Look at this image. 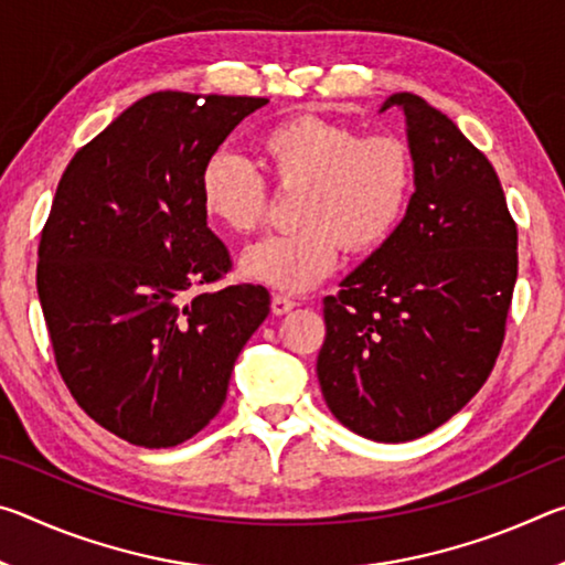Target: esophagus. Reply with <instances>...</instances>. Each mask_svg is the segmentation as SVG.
<instances>
[{"label": "esophagus", "mask_w": 565, "mask_h": 565, "mask_svg": "<svg viewBox=\"0 0 565 565\" xmlns=\"http://www.w3.org/2000/svg\"><path fill=\"white\" fill-rule=\"evenodd\" d=\"M294 306H296V301L289 299V296H284V294L271 296V311L276 313V317H284V313H289Z\"/></svg>", "instance_id": "34e87169"}]
</instances>
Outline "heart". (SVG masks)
<instances>
[{"mask_svg":"<svg viewBox=\"0 0 565 565\" xmlns=\"http://www.w3.org/2000/svg\"><path fill=\"white\" fill-rule=\"evenodd\" d=\"M276 184L301 191L296 224L286 236L248 246L246 279L301 294L327 279L349 254H369L396 232L414 194V157L391 134L363 137L349 124L313 114L279 121L262 137ZM204 212L228 232L248 234L266 222L269 186L246 159L216 151L199 177Z\"/></svg>","mask_w":565,"mask_h":565,"instance_id":"obj_1","label":"heart"}]
</instances>
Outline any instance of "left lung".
<instances>
[{"label": "left lung", "instance_id": "1", "mask_svg": "<svg viewBox=\"0 0 565 565\" xmlns=\"http://www.w3.org/2000/svg\"><path fill=\"white\" fill-rule=\"evenodd\" d=\"M406 117L416 191L396 232L323 299L317 374L353 434L414 441L458 414L499 359L519 274V232L491 161L411 92L381 111Z\"/></svg>", "mask_w": 565, "mask_h": 565}]
</instances>
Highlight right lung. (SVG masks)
<instances>
[{
  "label": "right lung",
  "instance_id": "obj_1",
  "mask_svg": "<svg viewBox=\"0 0 565 565\" xmlns=\"http://www.w3.org/2000/svg\"><path fill=\"white\" fill-rule=\"evenodd\" d=\"M266 102L149 94L76 151L56 186L36 264L56 369L76 404L134 446L202 431L269 317L264 286L196 291L232 269L199 177Z\"/></svg>",
  "mask_w": 565,
  "mask_h": 565
}]
</instances>
